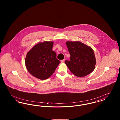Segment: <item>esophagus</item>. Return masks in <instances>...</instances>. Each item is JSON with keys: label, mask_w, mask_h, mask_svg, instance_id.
<instances>
[{"label": "esophagus", "mask_w": 120, "mask_h": 120, "mask_svg": "<svg viewBox=\"0 0 120 120\" xmlns=\"http://www.w3.org/2000/svg\"><path fill=\"white\" fill-rule=\"evenodd\" d=\"M64 61H65V59H63V60H61V63H64Z\"/></svg>", "instance_id": "34e87169"}]
</instances>
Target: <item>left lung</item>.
Returning <instances> with one entry per match:
<instances>
[{
    "instance_id": "obj_1",
    "label": "left lung",
    "mask_w": 120,
    "mask_h": 120,
    "mask_svg": "<svg viewBox=\"0 0 120 120\" xmlns=\"http://www.w3.org/2000/svg\"><path fill=\"white\" fill-rule=\"evenodd\" d=\"M66 45L71 55L70 60L65 61L71 72L82 77L94 70L96 59L93 49L80 41H67Z\"/></svg>"
}]
</instances>
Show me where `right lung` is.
<instances>
[{"label":"right lung","instance_id":"add662e5","mask_svg":"<svg viewBox=\"0 0 120 120\" xmlns=\"http://www.w3.org/2000/svg\"><path fill=\"white\" fill-rule=\"evenodd\" d=\"M52 41L40 42L27 53L25 62L29 73L44 80L51 76L60 63L56 52L52 50Z\"/></svg>","mask_w":120,"mask_h":120}]
</instances>
